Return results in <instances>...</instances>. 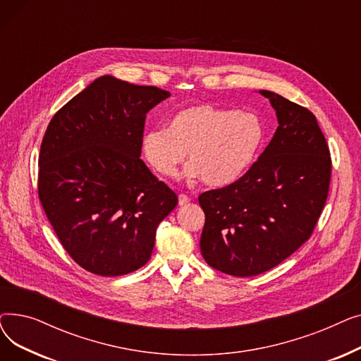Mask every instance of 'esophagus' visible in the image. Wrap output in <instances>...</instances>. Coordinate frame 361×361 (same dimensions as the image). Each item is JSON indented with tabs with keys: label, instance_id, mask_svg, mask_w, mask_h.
I'll use <instances>...</instances> for the list:
<instances>
[{
	"label": "esophagus",
	"instance_id": "esophagus-1",
	"mask_svg": "<svg viewBox=\"0 0 361 361\" xmlns=\"http://www.w3.org/2000/svg\"><path fill=\"white\" fill-rule=\"evenodd\" d=\"M188 202H190V197H188L187 195H180V196H178V204H180V206H184V204H187Z\"/></svg>",
	"mask_w": 361,
	"mask_h": 361
}]
</instances>
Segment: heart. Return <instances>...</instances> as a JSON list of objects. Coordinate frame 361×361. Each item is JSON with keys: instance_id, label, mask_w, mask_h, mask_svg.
Instances as JSON below:
<instances>
[{"instance_id": "b5f03b06", "label": "heart", "mask_w": 361, "mask_h": 361, "mask_svg": "<svg viewBox=\"0 0 361 361\" xmlns=\"http://www.w3.org/2000/svg\"><path fill=\"white\" fill-rule=\"evenodd\" d=\"M263 139L264 126L256 114L200 104L177 112L168 128L146 131L142 149L162 177H176L188 152V176L225 185L253 165Z\"/></svg>"}]
</instances>
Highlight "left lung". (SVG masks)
I'll return each mask as SVG.
<instances>
[{"mask_svg": "<svg viewBox=\"0 0 361 361\" xmlns=\"http://www.w3.org/2000/svg\"><path fill=\"white\" fill-rule=\"evenodd\" d=\"M259 93L276 112L272 140L241 178L199 196L202 256L233 276L267 272L306 243L331 181L329 147L313 114L275 92Z\"/></svg>", "mask_w": 361, "mask_h": 361, "instance_id": "8db88e82", "label": "left lung"}]
</instances>
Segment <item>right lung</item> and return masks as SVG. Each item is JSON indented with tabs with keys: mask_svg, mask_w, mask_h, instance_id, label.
Returning <instances> with one entry per match:
<instances>
[{
	"mask_svg": "<svg viewBox=\"0 0 361 361\" xmlns=\"http://www.w3.org/2000/svg\"><path fill=\"white\" fill-rule=\"evenodd\" d=\"M169 92L102 75L52 117L37 192L73 260L120 276L150 259L161 221L178 203L140 159L146 114Z\"/></svg>",
	"mask_w": 361,
	"mask_h": 361,
	"instance_id": "add662e5",
	"label": "right lung"
}]
</instances>
